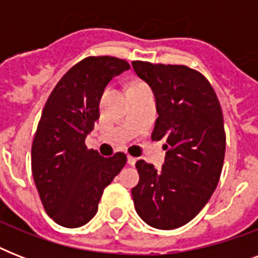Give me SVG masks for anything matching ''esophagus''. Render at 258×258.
<instances>
[{
    "mask_svg": "<svg viewBox=\"0 0 258 258\" xmlns=\"http://www.w3.org/2000/svg\"><path fill=\"white\" fill-rule=\"evenodd\" d=\"M127 162H128V165L134 166V165H135V163H137V158L128 155V157H127Z\"/></svg>",
    "mask_w": 258,
    "mask_h": 258,
    "instance_id": "obj_1",
    "label": "esophagus"
}]
</instances>
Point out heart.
<instances>
[{
  "mask_svg": "<svg viewBox=\"0 0 258 258\" xmlns=\"http://www.w3.org/2000/svg\"><path fill=\"white\" fill-rule=\"evenodd\" d=\"M139 86H146V84L142 82H133L128 87H139Z\"/></svg>",
  "mask_w": 258,
  "mask_h": 258,
  "instance_id": "b5f03b06",
  "label": "heart"
}]
</instances>
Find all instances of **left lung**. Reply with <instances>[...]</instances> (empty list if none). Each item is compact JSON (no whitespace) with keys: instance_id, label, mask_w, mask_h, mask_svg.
Returning <instances> with one entry per match:
<instances>
[{"instance_id":"1","label":"left lung","mask_w":258,"mask_h":258,"mask_svg":"<svg viewBox=\"0 0 258 258\" xmlns=\"http://www.w3.org/2000/svg\"><path fill=\"white\" fill-rule=\"evenodd\" d=\"M133 67L157 100L159 116L151 139L167 143L161 170L137 162L135 210L153 228H180L204 209L220 180L226 147L222 109L198 71L149 61H133Z\"/></svg>"}]
</instances>
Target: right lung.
Here are the masks:
<instances>
[{"instance_id":"add662e5","label":"right lung","mask_w":258,"mask_h":258,"mask_svg":"<svg viewBox=\"0 0 258 258\" xmlns=\"http://www.w3.org/2000/svg\"><path fill=\"white\" fill-rule=\"evenodd\" d=\"M130 68L123 58L89 56L67 72L42 109L32 143V174L48 216L79 228L96 214L104 188L124 167V153L104 158L86 137L99 119V103L111 79Z\"/></svg>"}]
</instances>
